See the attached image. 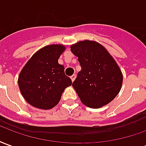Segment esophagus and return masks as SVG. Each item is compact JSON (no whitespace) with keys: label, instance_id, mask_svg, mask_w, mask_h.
<instances>
[{"label":"esophagus","instance_id":"esophagus-1","mask_svg":"<svg viewBox=\"0 0 146 146\" xmlns=\"http://www.w3.org/2000/svg\"><path fill=\"white\" fill-rule=\"evenodd\" d=\"M76 74H73V75H72V76H70V78H71V80H72V81H74V80L76 79Z\"/></svg>","mask_w":146,"mask_h":146}]
</instances>
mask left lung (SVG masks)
<instances>
[{
	"label": "left lung",
	"instance_id": "obj_1",
	"mask_svg": "<svg viewBox=\"0 0 146 146\" xmlns=\"http://www.w3.org/2000/svg\"><path fill=\"white\" fill-rule=\"evenodd\" d=\"M81 70L73 87L82 103L100 108L113 101L120 91L123 75L107 50L95 41L84 40L71 46Z\"/></svg>",
	"mask_w": 146,
	"mask_h": 146
}]
</instances>
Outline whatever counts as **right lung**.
Listing matches in <instances>:
<instances>
[{"label":"right lung","instance_id":"add662e5","mask_svg":"<svg viewBox=\"0 0 146 146\" xmlns=\"http://www.w3.org/2000/svg\"><path fill=\"white\" fill-rule=\"evenodd\" d=\"M65 47L48 45L36 51L27 62L19 76V87L26 101L34 107L50 110L60 101L65 88L72 80L58 62Z\"/></svg>","mask_w":146,"mask_h":146}]
</instances>
